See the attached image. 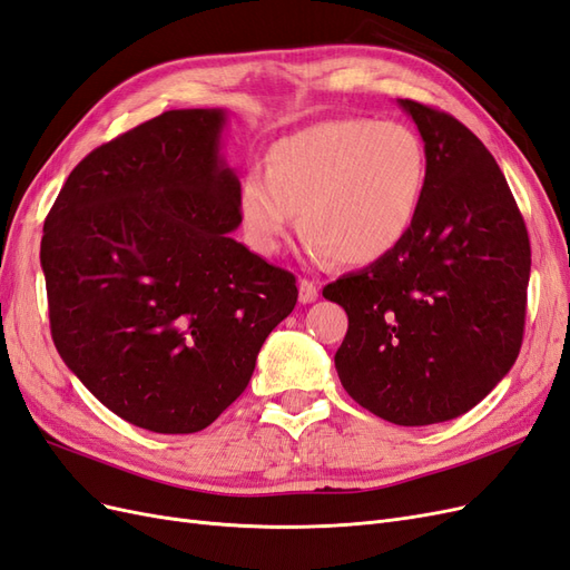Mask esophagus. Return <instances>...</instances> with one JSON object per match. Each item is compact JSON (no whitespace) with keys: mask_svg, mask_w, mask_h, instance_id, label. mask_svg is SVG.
Returning a JSON list of instances; mask_svg holds the SVG:
<instances>
[{"mask_svg":"<svg viewBox=\"0 0 570 570\" xmlns=\"http://www.w3.org/2000/svg\"><path fill=\"white\" fill-rule=\"evenodd\" d=\"M316 299H318V287H316V283L302 278V281H299V302H302V304H312V302H316Z\"/></svg>","mask_w":570,"mask_h":570,"instance_id":"esophagus-1","label":"esophagus"}]
</instances>
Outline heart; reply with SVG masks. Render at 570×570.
<instances>
[{
  "instance_id": "obj_1",
  "label": "heart",
  "mask_w": 570,
  "mask_h": 570,
  "mask_svg": "<svg viewBox=\"0 0 570 570\" xmlns=\"http://www.w3.org/2000/svg\"><path fill=\"white\" fill-rule=\"evenodd\" d=\"M428 187L421 135L396 120L337 118L292 132L268 149L266 174L239 185V216L254 249L275 254L295 212L318 262L375 264L400 247Z\"/></svg>"
}]
</instances>
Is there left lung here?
Returning a JSON list of instances; mask_svg holds the SVG:
<instances>
[{
  "instance_id": "left-lung-1",
  "label": "left lung",
  "mask_w": 570,
  "mask_h": 570,
  "mask_svg": "<svg viewBox=\"0 0 570 570\" xmlns=\"http://www.w3.org/2000/svg\"><path fill=\"white\" fill-rule=\"evenodd\" d=\"M428 151L404 243L323 297L350 318L335 354L354 402L396 425L452 421L511 371L530 281L523 216L488 147L450 114L400 99Z\"/></svg>"
}]
</instances>
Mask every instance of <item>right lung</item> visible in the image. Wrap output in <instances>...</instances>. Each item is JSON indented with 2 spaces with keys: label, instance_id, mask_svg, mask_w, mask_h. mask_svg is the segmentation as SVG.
Masks as SVG:
<instances>
[{
  "label": "right lung",
  "instance_id": "add662e5",
  "mask_svg": "<svg viewBox=\"0 0 570 570\" xmlns=\"http://www.w3.org/2000/svg\"><path fill=\"white\" fill-rule=\"evenodd\" d=\"M223 109H176L90 151L45 220L40 262L63 364L124 421L212 425L297 304L285 268L235 243Z\"/></svg>",
  "mask_w": 570,
  "mask_h": 570
}]
</instances>
